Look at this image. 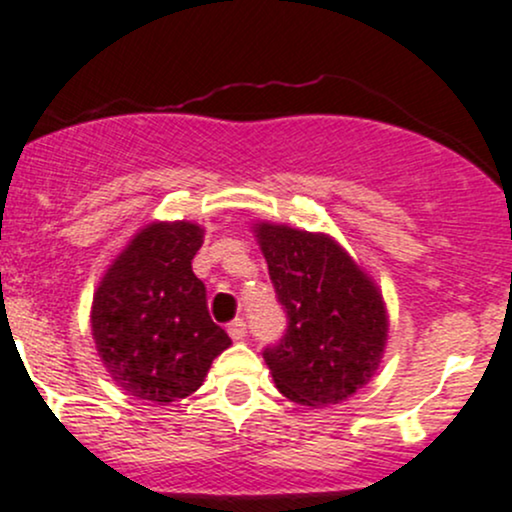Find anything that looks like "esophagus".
I'll return each mask as SVG.
<instances>
[{
    "label": "esophagus",
    "mask_w": 512,
    "mask_h": 512,
    "mask_svg": "<svg viewBox=\"0 0 512 512\" xmlns=\"http://www.w3.org/2000/svg\"><path fill=\"white\" fill-rule=\"evenodd\" d=\"M228 334H231L233 342H243L245 337H248V325H245V320H233L231 325H228Z\"/></svg>",
    "instance_id": "34e87169"
}]
</instances>
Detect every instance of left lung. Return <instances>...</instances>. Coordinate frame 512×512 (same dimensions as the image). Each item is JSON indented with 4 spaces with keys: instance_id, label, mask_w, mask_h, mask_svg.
<instances>
[{
    "instance_id": "1",
    "label": "left lung",
    "mask_w": 512,
    "mask_h": 512,
    "mask_svg": "<svg viewBox=\"0 0 512 512\" xmlns=\"http://www.w3.org/2000/svg\"><path fill=\"white\" fill-rule=\"evenodd\" d=\"M269 276L289 315L284 339L264 351L291 402L325 409L368 385L383 361L390 315L373 276L327 233L252 223Z\"/></svg>"
}]
</instances>
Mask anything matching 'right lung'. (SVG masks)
Returning <instances> with one entry per match:
<instances>
[{
	"label": "right lung",
	"instance_id": "1",
	"mask_svg": "<svg viewBox=\"0 0 512 512\" xmlns=\"http://www.w3.org/2000/svg\"><path fill=\"white\" fill-rule=\"evenodd\" d=\"M204 243L195 221H151L108 264L91 303V334L120 390L168 404L199 390L231 346L192 272Z\"/></svg>",
	"mask_w": 512,
	"mask_h": 512
}]
</instances>
